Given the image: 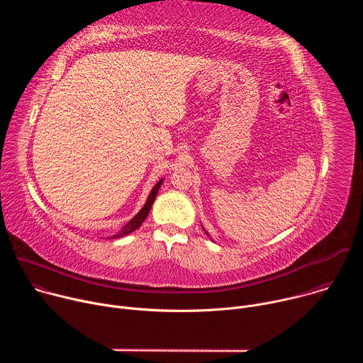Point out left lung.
<instances>
[{
  "mask_svg": "<svg viewBox=\"0 0 363 363\" xmlns=\"http://www.w3.org/2000/svg\"><path fill=\"white\" fill-rule=\"evenodd\" d=\"M202 230L205 231V228H203V227H202ZM205 234H206V235H210V234H208V233H206V231H205Z\"/></svg>",
  "mask_w": 363,
  "mask_h": 363,
  "instance_id": "1",
  "label": "left lung"
}]
</instances>
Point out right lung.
<instances>
[{"label":"right lung","mask_w":363,"mask_h":363,"mask_svg":"<svg viewBox=\"0 0 363 363\" xmlns=\"http://www.w3.org/2000/svg\"><path fill=\"white\" fill-rule=\"evenodd\" d=\"M162 182H164V178L162 179H160L157 184H155V186L152 188V191H150V194H149V196H147V199H146V202H145V205L142 206V210L119 231V233H116V234H113L112 237H109V238H121V237H123V235H128V234H130L132 231H135L136 228H139L140 225H142V223L146 220V217H147V214H149V211H150V208H152V203H153V201H155V198H157V195H158V191H160V188H161V185H162Z\"/></svg>","instance_id":"obj_1"}]
</instances>
